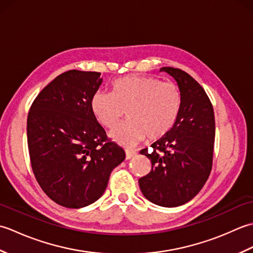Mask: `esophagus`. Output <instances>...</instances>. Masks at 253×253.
Masks as SVG:
<instances>
[{
  "instance_id": "obj_1",
  "label": "esophagus",
  "mask_w": 253,
  "mask_h": 253,
  "mask_svg": "<svg viewBox=\"0 0 253 253\" xmlns=\"http://www.w3.org/2000/svg\"><path fill=\"white\" fill-rule=\"evenodd\" d=\"M126 160H130L132 157H135L136 155V151H133V150H126Z\"/></svg>"
}]
</instances>
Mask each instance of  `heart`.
<instances>
[{
  "label": "heart",
  "mask_w": 253,
  "mask_h": 253,
  "mask_svg": "<svg viewBox=\"0 0 253 253\" xmlns=\"http://www.w3.org/2000/svg\"><path fill=\"white\" fill-rule=\"evenodd\" d=\"M113 92L96 91L90 101L91 112L102 126L114 127L128 109V121L111 130L109 136L121 146H131L148 136L157 140L174 126L180 105L175 84L149 76L130 75L112 84Z\"/></svg>",
  "instance_id": "b5f03b06"
}]
</instances>
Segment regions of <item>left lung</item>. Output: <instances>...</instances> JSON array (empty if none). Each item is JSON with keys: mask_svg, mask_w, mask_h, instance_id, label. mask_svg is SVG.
Segmentation results:
<instances>
[{"mask_svg": "<svg viewBox=\"0 0 253 253\" xmlns=\"http://www.w3.org/2000/svg\"><path fill=\"white\" fill-rule=\"evenodd\" d=\"M175 79L180 92L178 115L171 129L141 154L152 169L139 179L142 195L160 207L175 208L189 202L206 184L212 169L215 120L206 91L189 74L162 67Z\"/></svg>", "mask_w": 253, "mask_h": 253, "instance_id": "8db88e82", "label": "left lung"}]
</instances>
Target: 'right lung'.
I'll use <instances>...</instances> for the list:
<instances>
[{
	"instance_id": "add662e5",
	"label": "right lung",
	"mask_w": 253,
	"mask_h": 253,
	"mask_svg": "<svg viewBox=\"0 0 253 253\" xmlns=\"http://www.w3.org/2000/svg\"><path fill=\"white\" fill-rule=\"evenodd\" d=\"M101 73L68 71L42 89L27 118V138L38 184L62 207L80 209L103 195L125 151L109 141L90 101Z\"/></svg>"
}]
</instances>
